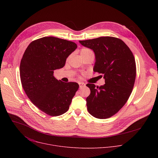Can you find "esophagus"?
<instances>
[{"label": "esophagus", "mask_w": 158, "mask_h": 158, "mask_svg": "<svg viewBox=\"0 0 158 158\" xmlns=\"http://www.w3.org/2000/svg\"><path fill=\"white\" fill-rule=\"evenodd\" d=\"M78 84H79V87L80 88H81V87H84V86H85V84L84 83V82H78Z\"/></svg>", "instance_id": "obj_1"}]
</instances>
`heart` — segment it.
Segmentation results:
<instances>
[{
    "label": "heart",
    "mask_w": 158,
    "mask_h": 158,
    "mask_svg": "<svg viewBox=\"0 0 158 158\" xmlns=\"http://www.w3.org/2000/svg\"><path fill=\"white\" fill-rule=\"evenodd\" d=\"M93 52H92L91 50H90L89 49H87V48H84V49H82L81 50V52H80V54H81V56H85V55H88V54H93Z\"/></svg>",
    "instance_id": "b5f03b06"
}]
</instances>
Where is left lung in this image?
<instances>
[{
	"instance_id": "1",
	"label": "left lung",
	"mask_w": 158,
	"mask_h": 158,
	"mask_svg": "<svg viewBox=\"0 0 158 158\" xmlns=\"http://www.w3.org/2000/svg\"><path fill=\"white\" fill-rule=\"evenodd\" d=\"M83 46L92 49L96 62L93 71L102 74L105 84L99 87L86 85L91 94L86 98L87 110L98 119L113 116L129 99L136 75V62L127 45L113 37H100L79 40Z\"/></svg>"
}]
</instances>
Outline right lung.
Returning <instances> with one entry per match:
<instances>
[{"label":"right lung","instance_id":"add662e5","mask_svg":"<svg viewBox=\"0 0 158 158\" xmlns=\"http://www.w3.org/2000/svg\"><path fill=\"white\" fill-rule=\"evenodd\" d=\"M77 48L71 41L44 37L32 41L22 58V87L31 102L48 115L65 113L78 90L77 83L64 82L53 76L54 71L62 68L67 58Z\"/></svg>","mask_w":158,"mask_h":158}]
</instances>
